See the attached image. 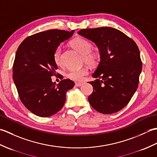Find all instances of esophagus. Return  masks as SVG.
Instances as JSON below:
<instances>
[{
	"mask_svg": "<svg viewBox=\"0 0 157 157\" xmlns=\"http://www.w3.org/2000/svg\"><path fill=\"white\" fill-rule=\"evenodd\" d=\"M83 84H84V83L83 82H76L75 83V86H78V87H80V86H82Z\"/></svg>",
	"mask_w": 157,
	"mask_h": 157,
	"instance_id": "obj_1",
	"label": "esophagus"
}]
</instances>
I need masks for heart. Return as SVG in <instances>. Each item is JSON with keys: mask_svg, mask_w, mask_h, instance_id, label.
<instances>
[{"mask_svg": "<svg viewBox=\"0 0 157 157\" xmlns=\"http://www.w3.org/2000/svg\"><path fill=\"white\" fill-rule=\"evenodd\" d=\"M71 46L77 51L83 55L84 61L88 64H94L96 61V55L92 52L93 46L90 42L82 38H77L71 41ZM54 61L57 65H62L61 59V48L59 46L54 52ZM88 73V70L86 68L81 69H71L67 73L69 78L75 81H81L84 76Z\"/></svg>", "mask_w": 157, "mask_h": 157, "instance_id": "1", "label": "heart"}]
</instances>
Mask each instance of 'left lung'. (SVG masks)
Wrapping results in <instances>:
<instances>
[{"label":"left lung","instance_id":"left-lung-1","mask_svg":"<svg viewBox=\"0 0 157 157\" xmlns=\"http://www.w3.org/2000/svg\"><path fill=\"white\" fill-rule=\"evenodd\" d=\"M79 35L98 46L101 61L89 82L93 92L90 104L98 112L111 114L128 104L138 88L142 68L136 42L118 29L102 27L84 29Z\"/></svg>","mask_w":157,"mask_h":157}]
</instances>
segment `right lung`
<instances>
[{"instance_id":"right-lung-1","label":"right lung","mask_w":157,"mask_h":157,"mask_svg":"<svg viewBox=\"0 0 157 157\" xmlns=\"http://www.w3.org/2000/svg\"><path fill=\"white\" fill-rule=\"evenodd\" d=\"M73 33L60 29L39 32L25 38L16 52L13 81L21 102L36 115L46 117L59 111L65 102L66 92L74 86L69 79L58 84L51 79L57 69L54 52Z\"/></svg>"}]
</instances>
